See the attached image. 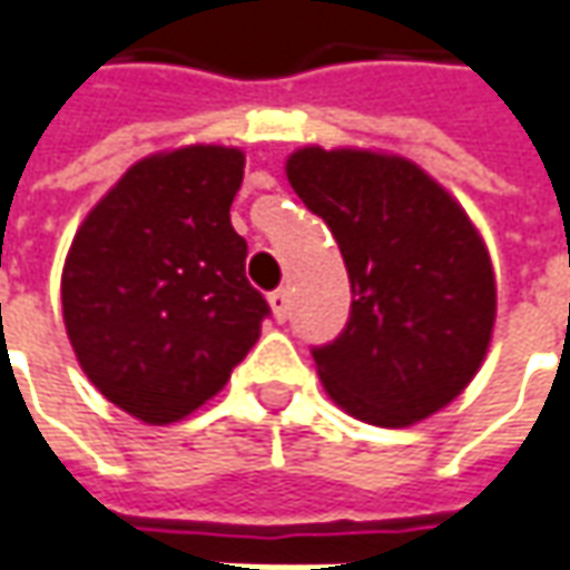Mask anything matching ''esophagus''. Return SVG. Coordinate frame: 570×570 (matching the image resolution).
Segmentation results:
<instances>
[{"instance_id":"obj_1","label":"esophagus","mask_w":570,"mask_h":570,"mask_svg":"<svg viewBox=\"0 0 570 570\" xmlns=\"http://www.w3.org/2000/svg\"><path fill=\"white\" fill-rule=\"evenodd\" d=\"M267 303H271V309H274V318H277V322H284L286 315H289V293H286V289H274V293L267 296Z\"/></svg>"}]
</instances>
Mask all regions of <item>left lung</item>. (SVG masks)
Masks as SVG:
<instances>
[{
  "label": "left lung",
  "instance_id": "1",
  "mask_svg": "<svg viewBox=\"0 0 570 570\" xmlns=\"http://www.w3.org/2000/svg\"><path fill=\"white\" fill-rule=\"evenodd\" d=\"M286 178L332 229L354 293L344 332L312 347L334 405L376 428L450 405L479 373L498 309L472 219L402 156L306 146Z\"/></svg>",
  "mask_w": 570,
  "mask_h": 570
}]
</instances>
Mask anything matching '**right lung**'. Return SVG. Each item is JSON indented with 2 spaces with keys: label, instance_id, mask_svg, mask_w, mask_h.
<instances>
[{
  "label": "right lung",
  "instance_id": "obj_1",
  "mask_svg": "<svg viewBox=\"0 0 570 570\" xmlns=\"http://www.w3.org/2000/svg\"><path fill=\"white\" fill-rule=\"evenodd\" d=\"M245 175L233 146H185L127 168L62 264V322L91 385L146 424H171L229 383L267 299L229 223Z\"/></svg>",
  "mask_w": 570,
  "mask_h": 570
}]
</instances>
